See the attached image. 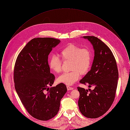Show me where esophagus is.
Returning a JSON list of instances; mask_svg holds the SVG:
<instances>
[{
    "instance_id": "esophagus-1",
    "label": "esophagus",
    "mask_w": 130,
    "mask_h": 130,
    "mask_svg": "<svg viewBox=\"0 0 130 130\" xmlns=\"http://www.w3.org/2000/svg\"><path fill=\"white\" fill-rule=\"evenodd\" d=\"M67 90H68V91H69V90H73V88H72V87H71L69 86H67Z\"/></svg>"
}]
</instances>
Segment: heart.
I'll return each mask as SVG.
<instances>
[{
    "instance_id": "1",
    "label": "heart",
    "mask_w": 130,
    "mask_h": 130,
    "mask_svg": "<svg viewBox=\"0 0 130 130\" xmlns=\"http://www.w3.org/2000/svg\"><path fill=\"white\" fill-rule=\"evenodd\" d=\"M61 61H70V70L57 78V82L67 85H72L78 80L81 75L88 72L92 62V54L88 48H81L78 46L70 44L62 49L58 53ZM56 56H52L49 60L50 69L56 74L61 71L62 62Z\"/></svg>"
}]
</instances>
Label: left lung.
Instances as JSON below:
<instances>
[{"label":"left lung","instance_id":"1","mask_svg":"<svg viewBox=\"0 0 130 130\" xmlns=\"http://www.w3.org/2000/svg\"><path fill=\"white\" fill-rule=\"evenodd\" d=\"M93 45L94 56L91 69L80 81L94 87L92 90L77 87L80 93L78 104L85 117L95 118L104 115L115 98L118 72L115 56L110 48L98 37L84 36Z\"/></svg>","mask_w":130,"mask_h":130}]
</instances>
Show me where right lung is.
Listing matches in <instances>:
<instances>
[{"label":"right lung","instance_id":"right-lung-1","mask_svg":"<svg viewBox=\"0 0 130 130\" xmlns=\"http://www.w3.org/2000/svg\"><path fill=\"white\" fill-rule=\"evenodd\" d=\"M60 42L54 38H35L20 52L15 63L17 93L27 111L40 120H49L57 115L60 100L67 91L63 83L49 88L55 77L50 73L48 56Z\"/></svg>","mask_w":130,"mask_h":130}]
</instances>
